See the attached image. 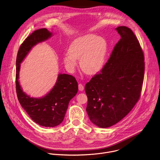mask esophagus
<instances>
[{
  "label": "esophagus",
  "instance_id": "esophagus-1",
  "mask_svg": "<svg viewBox=\"0 0 160 160\" xmlns=\"http://www.w3.org/2000/svg\"><path fill=\"white\" fill-rule=\"evenodd\" d=\"M83 89H84L83 85L82 83H79L78 84V90L80 91H82V90H83Z\"/></svg>",
  "mask_w": 160,
  "mask_h": 160
}]
</instances>
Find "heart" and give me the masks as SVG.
Listing matches in <instances>:
<instances>
[{"mask_svg": "<svg viewBox=\"0 0 160 160\" xmlns=\"http://www.w3.org/2000/svg\"><path fill=\"white\" fill-rule=\"evenodd\" d=\"M108 45L106 40L94 34H87L75 39L70 44L68 52L64 55V63L67 69L73 72L80 59V67L86 74L92 75L103 67Z\"/></svg>", "mask_w": 160, "mask_h": 160, "instance_id": "heart-1", "label": "heart"}]
</instances>
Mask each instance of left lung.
I'll return each mask as SVG.
<instances>
[{
    "mask_svg": "<svg viewBox=\"0 0 160 160\" xmlns=\"http://www.w3.org/2000/svg\"><path fill=\"white\" fill-rule=\"evenodd\" d=\"M116 29L121 39L100 73L85 87L89 119L102 128L129 113L140 98L144 80V57L137 37L126 26Z\"/></svg>",
    "mask_w": 160,
    "mask_h": 160,
    "instance_id": "left-lung-1",
    "label": "left lung"
}]
</instances>
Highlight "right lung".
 Segmentation results:
<instances>
[{
    "instance_id": "add662e5",
    "label": "right lung",
    "mask_w": 160,
    "mask_h": 160,
    "mask_svg": "<svg viewBox=\"0 0 160 160\" xmlns=\"http://www.w3.org/2000/svg\"><path fill=\"white\" fill-rule=\"evenodd\" d=\"M52 36L47 29L34 31L21 44L16 58V87L18 100L22 108L38 124L52 128L62 122L68 103L78 92V83L74 77L68 74H59L57 81L44 97L33 98L25 93L19 82L20 64L31 48Z\"/></svg>"
}]
</instances>
